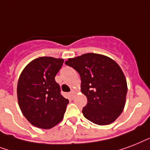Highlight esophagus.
Returning a JSON list of instances; mask_svg holds the SVG:
<instances>
[{
	"label": "esophagus",
	"instance_id": "34e87169",
	"mask_svg": "<svg viewBox=\"0 0 150 150\" xmlns=\"http://www.w3.org/2000/svg\"><path fill=\"white\" fill-rule=\"evenodd\" d=\"M75 94H76V91H74V90H72L71 92H70V96H71L72 97H74Z\"/></svg>",
	"mask_w": 150,
	"mask_h": 150
}]
</instances>
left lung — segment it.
Here are the masks:
<instances>
[{
    "label": "left lung",
    "instance_id": "obj_1",
    "mask_svg": "<svg viewBox=\"0 0 150 150\" xmlns=\"http://www.w3.org/2000/svg\"><path fill=\"white\" fill-rule=\"evenodd\" d=\"M65 63L81 76V91L88 98L82 112L98 125L112 124L124 110L127 81L120 66L103 54L87 53L70 58Z\"/></svg>",
    "mask_w": 150,
    "mask_h": 150
}]
</instances>
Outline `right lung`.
Masks as SVG:
<instances>
[{"label":"right lung","instance_id":"right-lung-1","mask_svg":"<svg viewBox=\"0 0 150 150\" xmlns=\"http://www.w3.org/2000/svg\"><path fill=\"white\" fill-rule=\"evenodd\" d=\"M63 62V59L39 57L26 65L18 78L19 108L31 125L41 129H50L61 122L69 103L54 80Z\"/></svg>","mask_w":150,"mask_h":150}]
</instances>
